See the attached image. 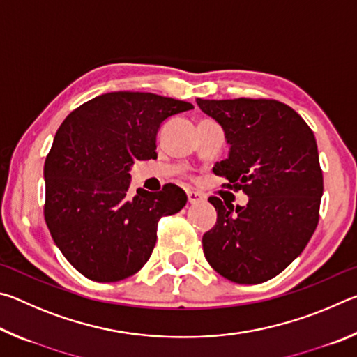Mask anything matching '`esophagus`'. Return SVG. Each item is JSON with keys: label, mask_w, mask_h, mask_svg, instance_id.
<instances>
[{"label": "esophagus", "mask_w": 357, "mask_h": 357, "mask_svg": "<svg viewBox=\"0 0 357 357\" xmlns=\"http://www.w3.org/2000/svg\"><path fill=\"white\" fill-rule=\"evenodd\" d=\"M187 200H189L190 204H197L203 202V197L200 195L198 192H193V190H187Z\"/></svg>", "instance_id": "34e87169"}]
</instances>
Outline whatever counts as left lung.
I'll use <instances>...</instances> for the list:
<instances>
[{
  "label": "left lung",
  "mask_w": 357,
  "mask_h": 357,
  "mask_svg": "<svg viewBox=\"0 0 357 357\" xmlns=\"http://www.w3.org/2000/svg\"><path fill=\"white\" fill-rule=\"evenodd\" d=\"M225 132L229 153L214 173L243 190L247 206L209 197L215 225L203 234L208 263L243 285L271 280L305 249L319 219L323 172L312 129L273 99H197Z\"/></svg>",
  "instance_id": "8db88e82"
}]
</instances>
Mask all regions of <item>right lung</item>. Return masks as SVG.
Instances as JSON below:
<instances>
[{
    "mask_svg": "<svg viewBox=\"0 0 357 357\" xmlns=\"http://www.w3.org/2000/svg\"><path fill=\"white\" fill-rule=\"evenodd\" d=\"M189 102L153 93L100 94L63 121L44 165V217L66 259L94 282L134 275L155 245L160 217L185 206L183 189L129 195L130 167L155 159V135Z\"/></svg>",
    "mask_w": 357,
    "mask_h": 357,
    "instance_id": "right-lung-1",
    "label": "right lung"
}]
</instances>
